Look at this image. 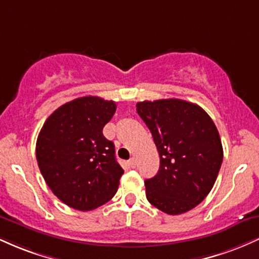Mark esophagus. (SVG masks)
<instances>
[{"instance_id":"obj_1","label":"esophagus","mask_w":259,"mask_h":259,"mask_svg":"<svg viewBox=\"0 0 259 259\" xmlns=\"http://www.w3.org/2000/svg\"><path fill=\"white\" fill-rule=\"evenodd\" d=\"M129 165L132 168H135V165H136V163H135V159L134 158H132V159H129Z\"/></svg>"}]
</instances>
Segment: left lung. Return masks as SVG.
<instances>
[{
	"mask_svg": "<svg viewBox=\"0 0 259 259\" xmlns=\"http://www.w3.org/2000/svg\"><path fill=\"white\" fill-rule=\"evenodd\" d=\"M159 153V170L145 180L152 206L170 215L195 208L214 185L223 162L217 126L200 106L169 99L136 103Z\"/></svg>",
	"mask_w": 259,
	"mask_h": 259,
	"instance_id": "left-lung-1",
	"label": "left lung"
}]
</instances>
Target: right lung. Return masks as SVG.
<instances>
[{"instance_id":"obj_1","label":"right lung","mask_w":259,"mask_h":259,"mask_svg":"<svg viewBox=\"0 0 259 259\" xmlns=\"http://www.w3.org/2000/svg\"><path fill=\"white\" fill-rule=\"evenodd\" d=\"M117 105L97 96L79 97L47 118L36 141V159L52 192L74 209H95L117 192L124 170L114 144L103 136Z\"/></svg>"}]
</instances>
